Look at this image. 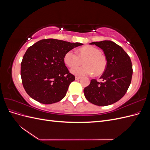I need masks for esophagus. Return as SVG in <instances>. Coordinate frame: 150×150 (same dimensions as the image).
Segmentation results:
<instances>
[{
	"label": "esophagus",
	"instance_id": "34e87169",
	"mask_svg": "<svg viewBox=\"0 0 150 150\" xmlns=\"http://www.w3.org/2000/svg\"><path fill=\"white\" fill-rule=\"evenodd\" d=\"M81 79V77L80 76H76L75 77V79L76 80H79Z\"/></svg>",
	"mask_w": 150,
	"mask_h": 150
}]
</instances>
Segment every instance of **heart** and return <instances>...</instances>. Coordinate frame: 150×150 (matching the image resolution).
<instances>
[{
  "mask_svg": "<svg viewBox=\"0 0 150 150\" xmlns=\"http://www.w3.org/2000/svg\"><path fill=\"white\" fill-rule=\"evenodd\" d=\"M78 54L71 50L66 53L64 57L65 64L69 67L79 65L81 60L85 59L83 67H76L71 69V72L76 76H85L94 74L100 76L104 73L107 66V59L97 47L87 46L80 48Z\"/></svg>",
  "mask_w": 150,
  "mask_h": 150,
  "instance_id": "1",
  "label": "heart"
}]
</instances>
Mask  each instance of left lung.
Instances as JSON below:
<instances>
[{"label":"left lung","instance_id":"obj_1","mask_svg":"<svg viewBox=\"0 0 150 150\" xmlns=\"http://www.w3.org/2000/svg\"><path fill=\"white\" fill-rule=\"evenodd\" d=\"M101 48L107 59V66L101 76L102 82L91 79L84 89L86 99L95 105L104 106L119 101L131 84L133 67L129 56L121 46L111 40L93 42Z\"/></svg>","mask_w":150,"mask_h":150}]
</instances>
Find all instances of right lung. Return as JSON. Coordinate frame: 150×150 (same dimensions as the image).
Wrapping results in <instances>:
<instances>
[{"label": "right lung", "instance_id": "right-lung-1", "mask_svg": "<svg viewBox=\"0 0 150 150\" xmlns=\"http://www.w3.org/2000/svg\"><path fill=\"white\" fill-rule=\"evenodd\" d=\"M82 45L48 39L29 47L22 59L21 69L22 84L29 96L46 104L64 98L69 84L75 80L64 64V55Z\"/></svg>", "mask_w": 150, "mask_h": 150}]
</instances>
